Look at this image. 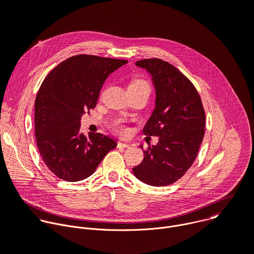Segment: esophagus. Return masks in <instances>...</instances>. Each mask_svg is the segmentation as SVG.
<instances>
[{
  "instance_id": "esophagus-1",
  "label": "esophagus",
  "mask_w": 254,
  "mask_h": 254,
  "mask_svg": "<svg viewBox=\"0 0 254 254\" xmlns=\"http://www.w3.org/2000/svg\"><path fill=\"white\" fill-rule=\"evenodd\" d=\"M129 147H130L129 143H127V142H124V141H119L118 142V148L126 149V148H129Z\"/></svg>"
}]
</instances>
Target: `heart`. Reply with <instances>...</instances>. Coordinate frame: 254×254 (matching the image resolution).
<instances>
[{
    "mask_svg": "<svg viewBox=\"0 0 254 254\" xmlns=\"http://www.w3.org/2000/svg\"><path fill=\"white\" fill-rule=\"evenodd\" d=\"M128 87H144V88H149V85L147 84L146 81H143L142 79H134V80L131 81V83L129 84ZM116 127L119 128L121 131H123L120 123L116 124Z\"/></svg>",
    "mask_w": 254,
    "mask_h": 254,
    "instance_id": "heart-1",
    "label": "heart"
}]
</instances>
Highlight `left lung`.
<instances>
[{
	"label": "left lung",
	"instance_id": "left-lung-1",
	"mask_svg": "<svg viewBox=\"0 0 254 254\" xmlns=\"http://www.w3.org/2000/svg\"><path fill=\"white\" fill-rule=\"evenodd\" d=\"M135 65L148 72L156 93L155 110L142 131L159 136V141L156 146L149 143L142 162L132 172L148 185H171L197 157L205 132L202 101L192 82L170 63L154 58Z\"/></svg>",
	"mask_w": 254,
	"mask_h": 254
}]
</instances>
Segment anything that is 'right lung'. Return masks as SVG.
Listing matches in <instances>:
<instances>
[{"instance_id": "1", "label": "right lung", "mask_w": 254, "mask_h": 254, "mask_svg": "<svg viewBox=\"0 0 254 254\" xmlns=\"http://www.w3.org/2000/svg\"><path fill=\"white\" fill-rule=\"evenodd\" d=\"M127 60L77 55L58 64L46 76L35 100V136L39 153L58 178L77 182L91 176L115 138L99 132L85 136L80 121L94 108L111 73Z\"/></svg>"}]
</instances>
